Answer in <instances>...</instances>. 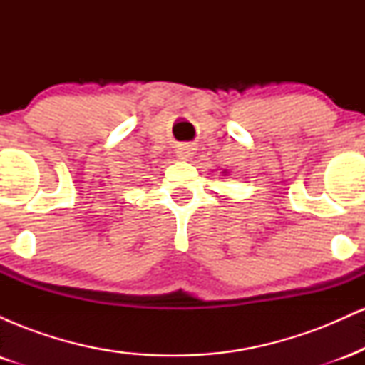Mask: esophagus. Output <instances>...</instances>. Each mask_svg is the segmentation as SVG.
<instances>
[{"label":"esophagus","instance_id":"34e87169","mask_svg":"<svg viewBox=\"0 0 365 365\" xmlns=\"http://www.w3.org/2000/svg\"><path fill=\"white\" fill-rule=\"evenodd\" d=\"M177 156L178 159H190L192 156H194V148H190V145H180V148L177 149Z\"/></svg>","mask_w":365,"mask_h":365}]
</instances>
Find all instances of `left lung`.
<instances>
[{"label": "left lung", "mask_w": 365, "mask_h": 365, "mask_svg": "<svg viewBox=\"0 0 365 365\" xmlns=\"http://www.w3.org/2000/svg\"><path fill=\"white\" fill-rule=\"evenodd\" d=\"M223 173H226V170H225V171H223Z\"/></svg>", "instance_id": "left-lung-1"}]
</instances>
